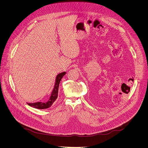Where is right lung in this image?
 <instances>
[{
  "mask_svg": "<svg viewBox=\"0 0 148 148\" xmlns=\"http://www.w3.org/2000/svg\"><path fill=\"white\" fill-rule=\"evenodd\" d=\"M65 74H66V72L64 71V72L60 73L57 75L54 87H53V89L52 91L51 96L47 102H34V103H27V104L31 107H34V108H36V109H47L49 107H50L52 105L53 102H54L57 98L58 91H59V87L60 80Z\"/></svg>",
  "mask_w": 148,
  "mask_h": 148,
  "instance_id": "add662e5",
  "label": "right lung"
}]
</instances>
